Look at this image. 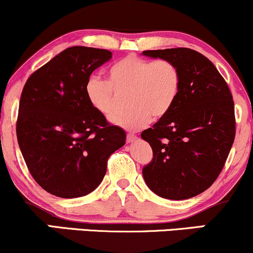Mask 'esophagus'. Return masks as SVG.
I'll return each mask as SVG.
<instances>
[{"label": "esophagus", "instance_id": "esophagus-1", "mask_svg": "<svg viewBox=\"0 0 253 253\" xmlns=\"http://www.w3.org/2000/svg\"><path fill=\"white\" fill-rule=\"evenodd\" d=\"M136 139H138V136H136V135L134 134V133H128V134H127V136H126V141H127V143H128V144L134 143Z\"/></svg>", "mask_w": 253, "mask_h": 253}]
</instances>
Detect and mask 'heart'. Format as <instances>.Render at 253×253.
Wrapping results in <instances>:
<instances>
[{"instance_id": "obj_1", "label": "heart", "mask_w": 253, "mask_h": 253, "mask_svg": "<svg viewBox=\"0 0 253 253\" xmlns=\"http://www.w3.org/2000/svg\"><path fill=\"white\" fill-rule=\"evenodd\" d=\"M181 90V72L169 60H150L134 54L123 58L108 71V82L96 76L85 83V96L97 113L109 117L128 94L130 109L110 118L112 124L127 130L146 127L172 109Z\"/></svg>"}]
</instances>
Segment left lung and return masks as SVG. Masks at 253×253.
Here are the masks:
<instances>
[{"label":"left lung","mask_w":253,"mask_h":253,"mask_svg":"<svg viewBox=\"0 0 253 253\" xmlns=\"http://www.w3.org/2000/svg\"><path fill=\"white\" fill-rule=\"evenodd\" d=\"M143 54L172 62L181 72L172 109L141 133L153 151L143 168L145 183L164 199H190L207 190L225 165L236 136L233 97L214 64L197 51L178 47Z\"/></svg>","instance_id":"obj_1"}]
</instances>
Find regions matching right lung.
Masks as SVG:
<instances>
[{
    "label": "right lung",
    "instance_id": "add662e5",
    "mask_svg": "<svg viewBox=\"0 0 253 253\" xmlns=\"http://www.w3.org/2000/svg\"><path fill=\"white\" fill-rule=\"evenodd\" d=\"M112 58L101 48L72 46L38 69L20 98L16 135L31 175L63 199L88 195L102 182L107 161L126 133L90 106L85 83Z\"/></svg>",
    "mask_w": 253,
    "mask_h": 253
}]
</instances>
